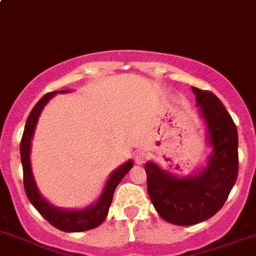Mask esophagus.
Masks as SVG:
<instances>
[{
  "label": "esophagus",
  "instance_id": "esophagus-1",
  "mask_svg": "<svg viewBox=\"0 0 256 256\" xmlns=\"http://www.w3.org/2000/svg\"><path fill=\"white\" fill-rule=\"evenodd\" d=\"M146 158H148V153L145 150H136L135 154H134V160H135V162H136L138 164L144 163L145 160H146Z\"/></svg>",
  "mask_w": 256,
  "mask_h": 256
}]
</instances>
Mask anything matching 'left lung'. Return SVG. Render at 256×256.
<instances>
[{"label": "left lung", "instance_id": "8db88e82", "mask_svg": "<svg viewBox=\"0 0 256 256\" xmlns=\"http://www.w3.org/2000/svg\"><path fill=\"white\" fill-rule=\"evenodd\" d=\"M199 114L212 148L206 164L188 176H176L146 162L148 194L160 217L172 224L191 226L213 217L223 206L238 172V136L234 120L212 92L192 86Z\"/></svg>", "mask_w": 256, "mask_h": 256}]
</instances>
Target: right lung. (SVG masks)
Instances as JSON below:
<instances>
[{
	"label": "right lung",
	"instance_id": "right-lung-1",
	"mask_svg": "<svg viewBox=\"0 0 256 256\" xmlns=\"http://www.w3.org/2000/svg\"><path fill=\"white\" fill-rule=\"evenodd\" d=\"M71 90H58L47 93L44 96L40 98L38 103L34 106L30 114L26 120L24 134H22V142H20V156H22V174H24V188L26 192L28 199L30 200L34 208L42 214L44 220H47L50 224L65 232H82L88 230L96 228L100 224H102L103 220L107 217L110 206H111L112 199H114V190L117 185L121 182V180L125 177V174L132 168V160H128L124 164L116 168L110 177L103 188L102 194L96 199V202L90 204L86 208L82 209H64L58 206H52L50 202L42 196L36 188V180H34L33 171H32L30 163V149H32V139H33L34 131H36V122L42 114L44 106L52 100L57 93H70Z\"/></svg>",
	"mask_w": 256,
	"mask_h": 256
}]
</instances>
